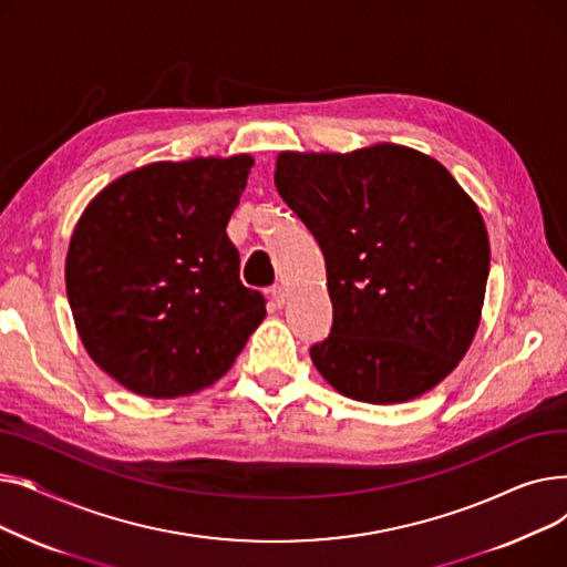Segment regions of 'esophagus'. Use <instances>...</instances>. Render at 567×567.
Listing matches in <instances>:
<instances>
[{
    "instance_id": "1",
    "label": "esophagus",
    "mask_w": 567,
    "mask_h": 567,
    "mask_svg": "<svg viewBox=\"0 0 567 567\" xmlns=\"http://www.w3.org/2000/svg\"><path fill=\"white\" fill-rule=\"evenodd\" d=\"M268 293H271V299H274V303L280 308V306H285V299H287V289L282 287V285H274L271 289H268Z\"/></svg>"
}]
</instances>
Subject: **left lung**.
<instances>
[{"label":"left lung","instance_id":"obj_1","mask_svg":"<svg viewBox=\"0 0 567 567\" xmlns=\"http://www.w3.org/2000/svg\"><path fill=\"white\" fill-rule=\"evenodd\" d=\"M276 188L326 261L333 326L310 359L336 391L406 402L449 377L485 301L489 238L478 206L434 158L398 144L293 154Z\"/></svg>","mask_w":567,"mask_h":567}]
</instances>
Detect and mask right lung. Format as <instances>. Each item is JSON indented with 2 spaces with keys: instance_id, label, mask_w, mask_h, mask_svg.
Instances as JSON below:
<instances>
[{
  "instance_id": "add662e5",
  "label": "right lung",
  "mask_w": 567,
  "mask_h": 567,
  "mask_svg": "<svg viewBox=\"0 0 567 567\" xmlns=\"http://www.w3.org/2000/svg\"><path fill=\"white\" fill-rule=\"evenodd\" d=\"M250 156L152 163L84 208L66 293L94 363L128 391L178 398L218 381L266 315L225 231Z\"/></svg>"
}]
</instances>
